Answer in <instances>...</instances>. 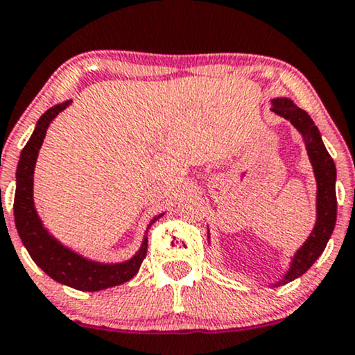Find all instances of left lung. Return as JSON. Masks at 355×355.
I'll use <instances>...</instances> for the list:
<instances>
[{
    "label": "left lung",
    "mask_w": 355,
    "mask_h": 355,
    "mask_svg": "<svg viewBox=\"0 0 355 355\" xmlns=\"http://www.w3.org/2000/svg\"><path fill=\"white\" fill-rule=\"evenodd\" d=\"M271 110L286 121H289L300 130L306 144L307 155H309L311 165L314 168L315 183H318V195H315V225L311 232L309 238L304 241L300 250L296 251L289 264L286 275L276 281L272 286H283L291 283L304 275L313 266L315 259L322 254L329 238L334 232L337 218V198H336V165L331 159L329 152L324 147V142L315 127L313 119L306 110L297 107L291 99L277 97L272 101Z\"/></svg>",
    "instance_id": "8db88e82"
}]
</instances>
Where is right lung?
Listing matches in <instances>:
<instances>
[{"instance_id":"obj_1","label":"right lung","mask_w":355,"mask_h":355,"mask_svg":"<svg viewBox=\"0 0 355 355\" xmlns=\"http://www.w3.org/2000/svg\"><path fill=\"white\" fill-rule=\"evenodd\" d=\"M72 101L61 102L46 110L34 127L33 135L21 152L18 170H16V195H15V223L18 234L26 246L33 261L41 268L46 275L53 277L58 283L79 289V291H101V289L112 288L127 283L139 271L145 254H147L148 238L144 236L139 251L130 259L123 263H99L84 258L61 245L48 230L42 226V221L37 216L33 200V175L36 165L37 153L46 137L49 123L59 112H62ZM164 216V213L153 216L148 228L157 220ZM145 232V233H147Z\"/></svg>"}]
</instances>
